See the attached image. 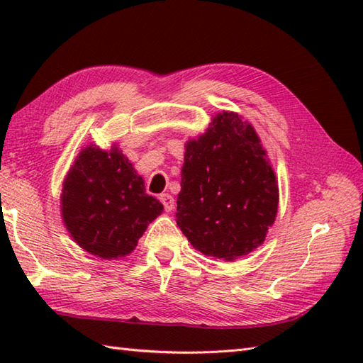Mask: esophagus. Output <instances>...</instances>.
I'll use <instances>...</instances> for the list:
<instances>
[{
	"label": "esophagus",
	"mask_w": 363,
	"mask_h": 363,
	"mask_svg": "<svg viewBox=\"0 0 363 363\" xmlns=\"http://www.w3.org/2000/svg\"><path fill=\"white\" fill-rule=\"evenodd\" d=\"M160 203L164 204V209L167 212H172L174 209V198L172 195H168V194L160 195Z\"/></svg>",
	"instance_id": "obj_1"
}]
</instances>
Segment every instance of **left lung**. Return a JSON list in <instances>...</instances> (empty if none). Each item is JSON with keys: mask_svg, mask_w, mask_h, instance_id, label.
<instances>
[{"mask_svg": "<svg viewBox=\"0 0 363 363\" xmlns=\"http://www.w3.org/2000/svg\"><path fill=\"white\" fill-rule=\"evenodd\" d=\"M176 223L204 256L235 260L264 243L279 189L260 138L237 112L215 115L186 143Z\"/></svg>", "mask_w": 363, "mask_h": 363, "instance_id": "left-lung-1", "label": "left lung"}]
</instances>
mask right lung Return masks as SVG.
I'll return each instance as SVG.
<instances>
[{"instance_id":"add662e5","label":"right lung","mask_w":363,"mask_h":363,"mask_svg":"<svg viewBox=\"0 0 363 363\" xmlns=\"http://www.w3.org/2000/svg\"><path fill=\"white\" fill-rule=\"evenodd\" d=\"M162 211L117 143L111 150L94 143L82 148L62 184L60 212L67 230L84 251L106 260L133 252Z\"/></svg>"}]
</instances>
